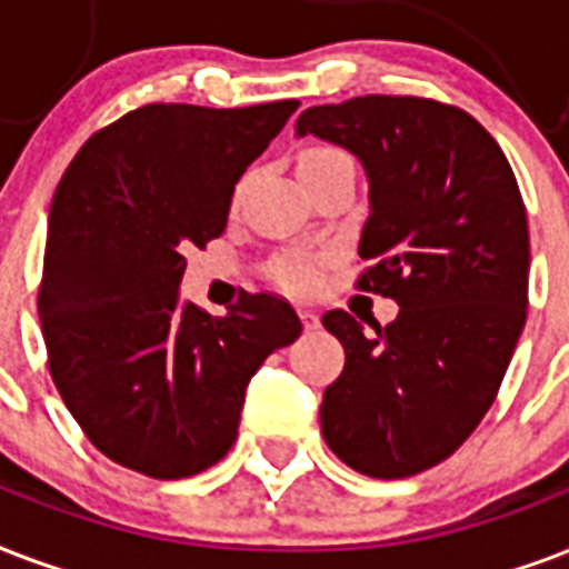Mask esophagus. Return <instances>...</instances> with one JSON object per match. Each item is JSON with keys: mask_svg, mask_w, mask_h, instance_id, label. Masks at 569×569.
Returning a JSON list of instances; mask_svg holds the SVG:
<instances>
[{"mask_svg": "<svg viewBox=\"0 0 569 569\" xmlns=\"http://www.w3.org/2000/svg\"><path fill=\"white\" fill-rule=\"evenodd\" d=\"M299 320H302V326H306L308 332L320 326V317H317L315 311H308V308H299Z\"/></svg>", "mask_w": 569, "mask_h": 569, "instance_id": "1", "label": "esophagus"}]
</instances>
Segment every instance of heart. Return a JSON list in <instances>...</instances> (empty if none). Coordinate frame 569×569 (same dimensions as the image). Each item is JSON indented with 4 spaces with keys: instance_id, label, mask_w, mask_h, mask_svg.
<instances>
[{
    "instance_id": "b5f03b06",
    "label": "heart",
    "mask_w": 569,
    "mask_h": 569,
    "mask_svg": "<svg viewBox=\"0 0 569 569\" xmlns=\"http://www.w3.org/2000/svg\"><path fill=\"white\" fill-rule=\"evenodd\" d=\"M335 162H350L347 153L329 144H311L299 153V171L308 169H326ZM270 279L288 293H311L323 279V261L315 254H281L279 261L270 267Z\"/></svg>"
}]
</instances>
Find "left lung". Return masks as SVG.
Segmentation results:
<instances>
[{"label": "left lung", "mask_w": 569, "mask_h": 569, "mask_svg": "<svg viewBox=\"0 0 569 569\" xmlns=\"http://www.w3.org/2000/svg\"><path fill=\"white\" fill-rule=\"evenodd\" d=\"M297 133L356 153L371 183L359 288L400 306L368 332L345 308L323 326L345 371L320 427L368 478H409L448 460L499 395L528 311V219L499 142L457 106L368 94L311 106Z\"/></svg>", "instance_id": "8db88e82"}]
</instances>
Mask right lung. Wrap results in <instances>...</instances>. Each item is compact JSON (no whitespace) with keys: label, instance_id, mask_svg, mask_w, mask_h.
<instances>
[{"label":"right lung","instance_id":"add662e5","mask_svg":"<svg viewBox=\"0 0 569 569\" xmlns=\"http://www.w3.org/2000/svg\"><path fill=\"white\" fill-rule=\"evenodd\" d=\"M297 106H142L61 174L38 290L43 345L64 407L118 466L178 481L219 463L254 371L302 332L272 293H243L224 317L178 302L183 249L222 234L234 183Z\"/></svg>","mask_w":569,"mask_h":569}]
</instances>
